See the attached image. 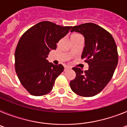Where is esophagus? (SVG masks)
Wrapping results in <instances>:
<instances>
[{"label": "esophagus", "instance_id": "34e87169", "mask_svg": "<svg viewBox=\"0 0 127 127\" xmlns=\"http://www.w3.org/2000/svg\"><path fill=\"white\" fill-rule=\"evenodd\" d=\"M69 69V67H68V66H65L64 68V71H66V70H67V69Z\"/></svg>", "mask_w": 127, "mask_h": 127}]
</instances>
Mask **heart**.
<instances>
[{
	"label": "heart",
	"instance_id": "obj_1",
	"mask_svg": "<svg viewBox=\"0 0 127 127\" xmlns=\"http://www.w3.org/2000/svg\"><path fill=\"white\" fill-rule=\"evenodd\" d=\"M79 34H77V33H73V34L72 35L71 37H70V38L72 37H77V36H79Z\"/></svg>",
	"mask_w": 127,
	"mask_h": 127
}]
</instances>
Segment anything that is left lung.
Masks as SVG:
<instances>
[{
  "mask_svg": "<svg viewBox=\"0 0 127 127\" xmlns=\"http://www.w3.org/2000/svg\"><path fill=\"white\" fill-rule=\"evenodd\" d=\"M70 32L85 37L81 58L88 63V70L73 67L76 76L70 81V88L82 97H93L100 93L111 79L118 62L117 47L107 30L93 23L72 27Z\"/></svg>",
  "mask_w": 127,
  "mask_h": 127,
  "instance_id": "obj_1",
  "label": "left lung"
}]
</instances>
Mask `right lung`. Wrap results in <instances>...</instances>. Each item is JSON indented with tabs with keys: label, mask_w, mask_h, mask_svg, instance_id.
Listing matches in <instances>:
<instances>
[{
	"label": "right lung",
	"mask_w": 127,
	"mask_h": 127,
	"mask_svg": "<svg viewBox=\"0 0 127 127\" xmlns=\"http://www.w3.org/2000/svg\"><path fill=\"white\" fill-rule=\"evenodd\" d=\"M71 28L44 21L35 25L21 37L14 55L15 70L20 83L31 95L41 96L50 93L56 78L64 71L62 65L53 64L46 58Z\"/></svg>",
	"instance_id": "right-lung-1"
}]
</instances>
